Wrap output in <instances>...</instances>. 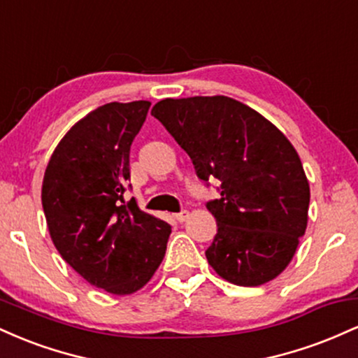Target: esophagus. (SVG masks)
Here are the masks:
<instances>
[{"label":"esophagus","instance_id":"1","mask_svg":"<svg viewBox=\"0 0 358 358\" xmlns=\"http://www.w3.org/2000/svg\"><path fill=\"white\" fill-rule=\"evenodd\" d=\"M188 215H190V212L188 210H182V212H178V213H175V220H178V222H185L188 219Z\"/></svg>","mask_w":358,"mask_h":358}]
</instances>
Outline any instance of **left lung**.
I'll use <instances>...</instances> for the list:
<instances>
[{
  "mask_svg": "<svg viewBox=\"0 0 358 358\" xmlns=\"http://www.w3.org/2000/svg\"><path fill=\"white\" fill-rule=\"evenodd\" d=\"M151 114L200 180L222 183L220 199L207 203L217 220L208 264L237 286L279 276L308 224L310 185L294 146L257 110L225 96L163 99Z\"/></svg>",
  "mask_w": 358,
  "mask_h": 358,
  "instance_id": "1",
  "label": "left lung"
}]
</instances>
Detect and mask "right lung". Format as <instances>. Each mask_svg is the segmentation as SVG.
<instances>
[{"label": "right lung", "instance_id": "obj_1", "mask_svg": "<svg viewBox=\"0 0 358 358\" xmlns=\"http://www.w3.org/2000/svg\"><path fill=\"white\" fill-rule=\"evenodd\" d=\"M151 102H109L76 122L42 185L48 232L62 259L92 286L124 296L153 278L171 227L124 205L129 150Z\"/></svg>", "mask_w": 358, "mask_h": 358}]
</instances>
